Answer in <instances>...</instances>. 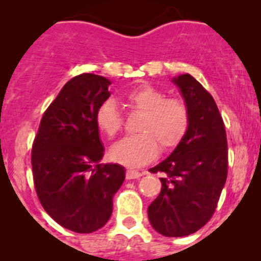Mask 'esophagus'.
Returning <instances> with one entry per match:
<instances>
[{
  "label": "esophagus",
  "mask_w": 261,
  "mask_h": 261,
  "mask_svg": "<svg viewBox=\"0 0 261 261\" xmlns=\"http://www.w3.org/2000/svg\"><path fill=\"white\" fill-rule=\"evenodd\" d=\"M125 176H126V180H133V178H140L141 176H142V173L136 171V169H128Z\"/></svg>",
  "instance_id": "obj_1"
}]
</instances>
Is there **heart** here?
<instances>
[{"instance_id": "obj_1", "label": "heart", "mask_w": 261, "mask_h": 261, "mask_svg": "<svg viewBox=\"0 0 261 261\" xmlns=\"http://www.w3.org/2000/svg\"><path fill=\"white\" fill-rule=\"evenodd\" d=\"M123 101L132 110L142 112L137 124L138 135L129 136L111 147L110 156L116 163L140 167L163 151L177 147L190 128V110L186 102L150 84H141L124 93ZM98 129L112 140L121 132L124 116L112 99H106L95 111Z\"/></svg>"}]
</instances>
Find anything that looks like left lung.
Wrapping results in <instances>:
<instances>
[{
	"instance_id": "left-lung-1",
	"label": "left lung",
	"mask_w": 261,
	"mask_h": 261,
	"mask_svg": "<svg viewBox=\"0 0 261 261\" xmlns=\"http://www.w3.org/2000/svg\"><path fill=\"white\" fill-rule=\"evenodd\" d=\"M190 110V128L171 155L149 171L163 173L149 205L151 226L166 237H185L208 223L228 176V141L216 102L189 73L173 79Z\"/></svg>"
}]
</instances>
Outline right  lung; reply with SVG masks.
I'll return each instance as SVG.
<instances>
[{"instance_id": "1", "label": "right lung", "mask_w": 261, "mask_h": 261, "mask_svg": "<svg viewBox=\"0 0 261 261\" xmlns=\"http://www.w3.org/2000/svg\"><path fill=\"white\" fill-rule=\"evenodd\" d=\"M110 80L75 76L44 112L31 163L36 193L59 225L93 233L109 221L112 197L125 178L119 164H99L103 146L95 124L98 106L110 97Z\"/></svg>"}]
</instances>
